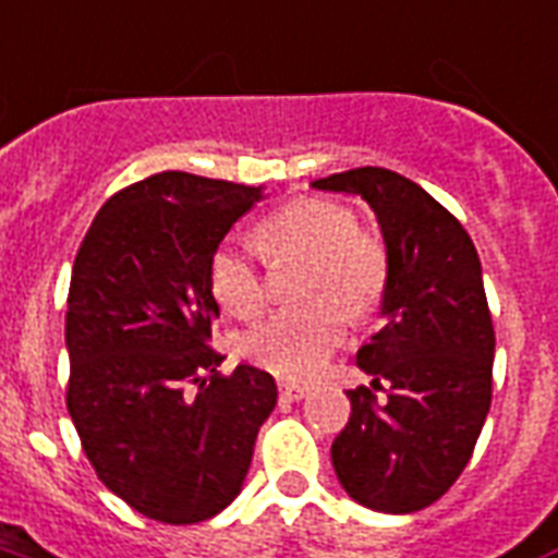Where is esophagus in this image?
Instances as JSON below:
<instances>
[{"label":"esophagus","instance_id":"obj_1","mask_svg":"<svg viewBox=\"0 0 558 558\" xmlns=\"http://www.w3.org/2000/svg\"><path fill=\"white\" fill-rule=\"evenodd\" d=\"M278 396L283 402H299L304 396H311V387L307 384H292V381H283L278 387Z\"/></svg>","mask_w":558,"mask_h":558}]
</instances>
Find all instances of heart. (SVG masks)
Masks as SVG:
<instances>
[{"label": "heart", "instance_id": "b5f03b06", "mask_svg": "<svg viewBox=\"0 0 558 558\" xmlns=\"http://www.w3.org/2000/svg\"><path fill=\"white\" fill-rule=\"evenodd\" d=\"M254 245L266 259L307 257L301 295L316 299L254 325L242 340V352L280 378H313L345 340L349 313L366 319L381 304L390 278L387 247L357 227L352 206L331 197H299L280 206L254 227ZM206 275L218 304L239 319L266 304V278L242 247L218 245Z\"/></svg>", "mask_w": 558, "mask_h": 558}]
</instances>
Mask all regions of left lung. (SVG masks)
Wrapping results in <instances>:
<instances>
[{
  "label": "left lung",
  "mask_w": 558,
  "mask_h": 558,
  "mask_svg": "<svg viewBox=\"0 0 558 558\" xmlns=\"http://www.w3.org/2000/svg\"><path fill=\"white\" fill-rule=\"evenodd\" d=\"M313 185L373 206L390 259L387 322L357 352L373 387L349 390L333 470L366 509H426L468 468L490 408L494 322L476 247L447 206L396 171L352 168Z\"/></svg>",
  "instance_id": "1"
}]
</instances>
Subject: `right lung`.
Here are the masks:
<instances>
[{"label": "right lung", "mask_w": 558, "mask_h": 558, "mask_svg": "<svg viewBox=\"0 0 558 558\" xmlns=\"http://www.w3.org/2000/svg\"><path fill=\"white\" fill-rule=\"evenodd\" d=\"M263 189L162 171L111 195L70 275L68 411L102 485L144 518L201 523L242 490L278 402L254 366L225 375L209 257Z\"/></svg>", "instance_id": "right-lung-1"}]
</instances>
